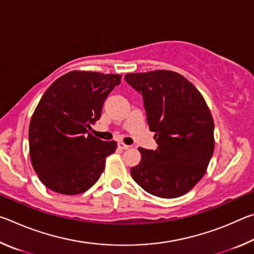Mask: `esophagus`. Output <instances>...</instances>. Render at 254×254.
Returning a JSON list of instances; mask_svg holds the SVG:
<instances>
[{"mask_svg": "<svg viewBox=\"0 0 254 254\" xmlns=\"http://www.w3.org/2000/svg\"><path fill=\"white\" fill-rule=\"evenodd\" d=\"M118 147H119L120 149H122V150H127V149L130 148V145H127V144H126V143H123V142H119V143H118Z\"/></svg>", "mask_w": 254, "mask_h": 254, "instance_id": "1", "label": "esophagus"}]
</instances>
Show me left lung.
<instances>
[{
  "label": "left lung",
  "instance_id": "obj_1",
  "mask_svg": "<svg viewBox=\"0 0 254 254\" xmlns=\"http://www.w3.org/2000/svg\"><path fill=\"white\" fill-rule=\"evenodd\" d=\"M140 93L156 150L139 148L141 161L131 168L134 182L149 194L176 198L205 175L214 151V122L201 94L171 70L127 74Z\"/></svg>",
  "mask_w": 254,
  "mask_h": 254
}]
</instances>
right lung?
<instances>
[{"instance_id":"obj_1","label":"right lung","mask_w":254,"mask_h":254,"mask_svg":"<svg viewBox=\"0 0 254 254\" xmlns=\"http://www.w3.org/2000/svg\"><path fill=\"white\" fill-rule=\"evenodd\" d=\"M121 75L69 71L42 95L30 121L29 148L34 171L47 188L77 195L91 188L105 168L115 141H102L88 130Z\"/></svg>"}]
</instances>
